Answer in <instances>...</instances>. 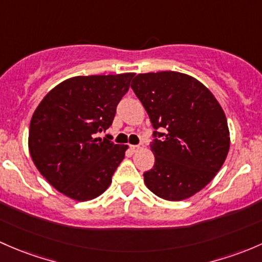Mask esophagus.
Wrapping results in <instances>:
<instances>
[{
  "mask_svg": "<svg viewBox=\"0 0 262 262\" xmlns=\"http://www.w3.org/2000/svg\"><path fill=\"white\" fill-rule=\"evenodd\" d=\"M130 149H131L132 152H137V151L141 149V146H140V145H131Z\"/></svg>",
  "mask_w": 262,
  "mask_h": 262,
  "instance_id": "1",
  "label": "esophagus"
}]
</instances>
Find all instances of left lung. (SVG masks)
Segmentation results:
<instances>
[{
    "mask_svg": "<svg viewBox=\"0 0 262 262\" xmlns=\"http://www.w3.org/2000/svg\"><path fill=\"white\" fill-rule=\"evenodd\" d=\"M131 88L155 128L150 144L155 163L144 174L145 184L166 201L190 198L227 158L230 130L222 107L206 85L184 73L137 74Z\"/></svg>",
    "mask_w": 262,
    "mask_h": 262,
    "instance_id": "obj_1",
    "label": "left lung"
}]
</instances>
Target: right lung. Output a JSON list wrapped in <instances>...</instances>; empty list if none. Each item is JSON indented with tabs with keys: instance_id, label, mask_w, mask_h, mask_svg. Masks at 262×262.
Listing matches in <instances>:
<instances>
[{
	"instance_id": "right-lung-1",
	"label": "right lung",
	"mask_w": 262,
	"mask_h": 262,
	"mask_svg": "<svg viewBox=\"0 0 262 262\" xmlns=\"http://www.w3.org/2000/svg\"><path fill=\"white\" fill-rule=\"evenodd\" d=\"M134 75L69 78L35 110L29 130L31 159L47 182L64 195L91 201L111 185L127 145L96 136L112 125L116 107Z\"/></svg>"
}]
</instances>
